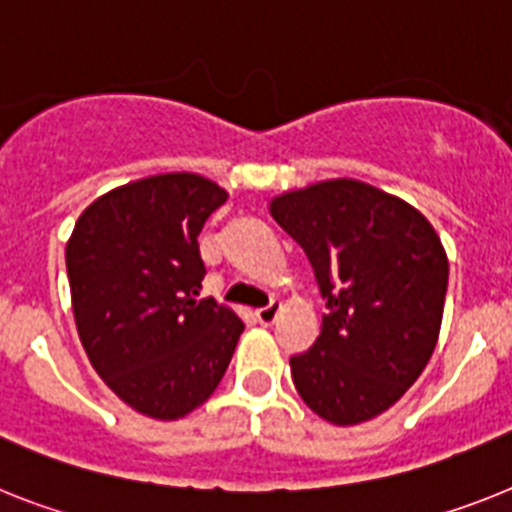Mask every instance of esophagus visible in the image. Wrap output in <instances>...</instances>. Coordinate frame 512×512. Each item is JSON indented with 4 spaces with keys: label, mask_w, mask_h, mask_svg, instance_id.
I'll list each match as a JSON object with an SVG mask.
<instances>
[{
    "label": "esophagus",
    "mask_w": 512,
    "mask_h": 512,
    "mask_svg": "<svg viewBox=\"0 0 512 512\" xmlns=\"http://www.w3.org/2000/svg\"><path fill=\"white\" fill-rule=\"evenodd\" d=\"M278 315H281V302H270L268 307L257 309L255 320L260 322V325H273V322L278 320Z\"/></svg>",
    "instance_id": "esophagus-1"
}]
</instances>
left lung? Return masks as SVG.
Listing matches in <instances>:
<instances>
[{"label":"left lung","mask_w":512,"mask_h":512,"mask_svg":"<svg viewBox=\"0 0 512 512\" xmlns=\"http://www.w3.org/2000/svg\"><path fill=\"white\" fill-rule=\"evenodd\" d=\"M270 216L304 249L328 309L317 341L291 356L296 390L338 427L375 419L437 346L448 291L440 236L409 203L356 179L286 192Z\"/></svg>","instance_id":"8db88e82"}]
</instances>
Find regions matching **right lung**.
Wrapping results in <instances>:
<instances>
[{
	"instance_id": "right-lung-1",
	"label": "right lung",
	"mask_w": 512,
	"mask_h": 512,
	"mask_svg": "<svg viewBox=\"0 0 512 512\" xmlns=\"http://www.w3.org/2000/svg\"><path fill=\"white\" fill-rule=\"evenodd\" d=\"M226 197L187 171L148 176L90 203L67 242L85 354L127 406L153 419H182L208 401L244 330L231 309L197 299V236Z\"/></svg>"
}]
</instances>
